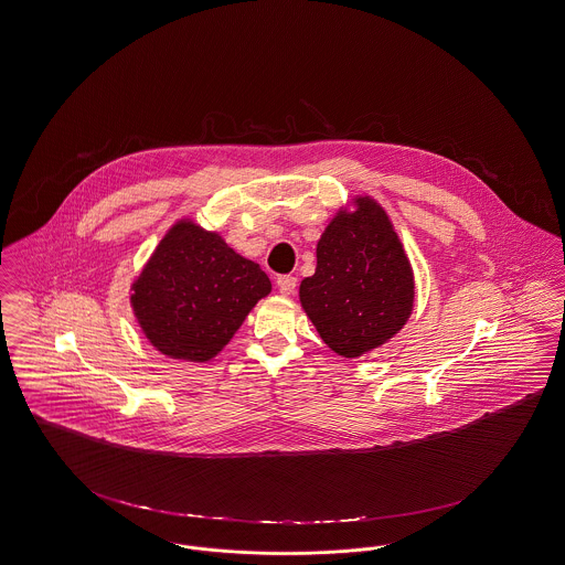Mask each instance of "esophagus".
<instances>
[{
    "label": "esophagus",
    "instance_id": "esophagus-1",
    "mask_svg": "<svg viewBox=\"0 0 565 565\" xmlns=\"http://www.w3.org/2000/svg\"><path fill=\"white\" fill-rule=\"evenodd\" d=\"M276 285H278V291L282 296H291L296 291V287H298V278L296 276H278Z\"/></svg>",
    "mask_w": 565,
    "mask_h": 565
}]
</instances>
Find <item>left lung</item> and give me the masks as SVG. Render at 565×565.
Returning a JSON list of instances; mask_svg holds the SVG:
<instances>
[{
  "label": "left lung",
  "mask_w": 565,
  "mask_h": 565,
  "mask_svg": "<svg viewBox=\"0 0 565 565\" xmlns=\"http://www.w3.org/2000/svg\"><path fill=\"white\" fill-rule=\"evenodd\" d=\"M317 242V269L300 285L301 308L323 342L360 358L394 339L412 317L414 269L385 210L358 196Z\"/></svg>",
  "instance_id": "left-lung-1"
}]
</instances>
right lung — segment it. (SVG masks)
<instances>
[{"label":"right lung","instance_id":"obj_1","mask_svg":"<svg viewBox=\"0 0 565 565\" xmlns=\"http://www.w3.org/2000/svg\"><path fill=\"white\" fill-rule=\"evenodd\" d=\"M271 291L259 264L192 221L167 231L132 282L130 303L151 344L173 360L207 362Z\"/></svg>","mask_w":565,"mask_h":565}]
</instances>
